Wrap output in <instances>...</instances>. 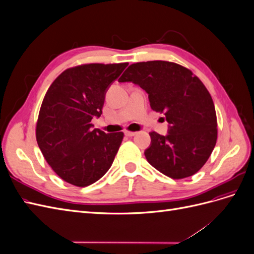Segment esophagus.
<instances>
[{"label": "esophagus", "instance_id": "1", "mask_svg": "<svg viewBox=\"0 0 254 254\" xmlns=\"http://www.w3.org/2000/svg\"><path fill=\"white\" fill-rule=\"evenodd\" d=\"M124 133H125L126 136H133V135L136 134V132H134V131H129V130H125Z\"/></svg>", "mask_w": 254, "mask_h": 254}]
</instances>
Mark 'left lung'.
<instances>
[{
	"mask_svg": "<svg viewBox=\"0 0 254 254\" xmlns=\"http://www.w3.org/2000/svg\"><path fill=\"white\" fill-rule=\"evenodd\" d=\"M120 82H133L148 94L153 111L165 114L166 135L150 132L145 150L150 165L173 179L193 176L205 164L217 140L213 99L189 68L170 61L129 65Z\"/></svg>",
	"mask_w": 254,
	"mask_h": 254,
	"instance_id": "8db88e82",
	"label": "left lung"
}]
</instances>
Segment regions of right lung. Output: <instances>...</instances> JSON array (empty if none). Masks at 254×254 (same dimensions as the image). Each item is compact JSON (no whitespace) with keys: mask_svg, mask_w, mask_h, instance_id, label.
<instances>
[{"mask_svg":"<svg viewBox=\"0 0 254 254\" xmlns=\"http://www.w3.org/2000/svg\"><path fill=\"white\" fill-rule=\"evenodd\" d=\"M128 64H90L67 68L54 80L38 117L36 139L44 159L61 179L83 188L108 172L123 132L93 128L106 92Z\"/></svg>","mask_w":254,"mask_h":254,"instance_id":"add662e5","label":"right lung"}]
</instances>
